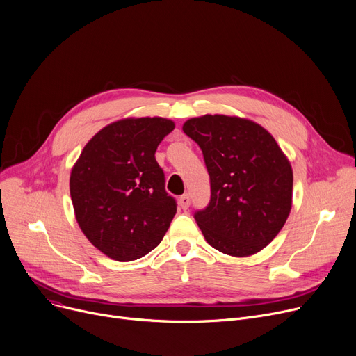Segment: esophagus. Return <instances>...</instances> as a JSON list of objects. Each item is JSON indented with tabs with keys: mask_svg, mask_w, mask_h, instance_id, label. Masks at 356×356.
<instances>
[{
	"mask_svg": "<svg viewBox=\"0 0 356 356\" xmlns=\"http://www.w3.org/2000/svg\"><path fill=\"white\" fill-rule=\"evenodd\" d=\"M179 204H180V208H181L183 211L188 209V208L191 207V196H189V195H181V196L179 197Z\"/></svg>",
	"mask_w": 356,
	"mask_h": 356,
	"instance_id": "1",
	"label": "esophagus"
}]
</instances>
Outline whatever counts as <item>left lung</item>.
Segmentation results:
<instances>
[{"instance_id":"obj_1","label":"left lung","mask_w":356,"mask_h":356,"mask_svg":"<svg viewBox=\"0 0 356 356\" xmlns=\"http://www.w3.org/2000/svg\"><path fill=\"white\" fill-rule=\"evenodd\" d=\"M183 131L196 141L211 177V202L195 213L204 239L231 257H250L282 231L293 204V168L274 137L241 117L207 114Z\"/></svg>"}]
</instances>
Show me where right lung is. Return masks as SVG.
<instances>
[{"mask_svg":"<svg viewBox=\"0 0 356 356\" xmlns=\"http://www.w3.org/2000/svg\"><path fill=\"white\" fill-rule=\"evenodd\" d=\"M175 129L161 117L122 118L93 136L70 172L74 218L106 257L133 261L153 251L176 215L156 149Z\"/></svg>","mask_w":356,"mask_h":356,"instance_id":"add662e5","label":"right lung"}]
</instances>
